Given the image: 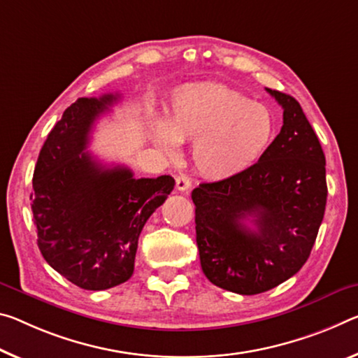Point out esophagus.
Segmentation results:
<instances>
[{
    "label": "esophagus",
    "instance_id": "34e87169",
    "mask_svg": "<svg viewBox=\"0 0 358 358\" xmlns=\"http://www.w3.org/2000/svg\"><path fill=\"white\" fill-rule=\"evenodd\" d=\"M191 185L192 183H191V178L188 177V175H180V177H177V180H175V188L181 192L189 191Z\"/></svg>",
    "mask_w": 358,
    "mask_h": 358
}]
</instances>
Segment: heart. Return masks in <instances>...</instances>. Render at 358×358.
I'll use <instances>...</instances> for the list:
<instances>
[{
    "label": "heart",
    "mask_w": 358,
    "mask_h": 358,
    "mask_svg": "<svg viewBox=\"0 0 358 358\" xmlns=\"http://www.w3.org/2000/svg\"><path fill=\"white\" fill-rule=\"evenodd\" d=\"M155 140L169 155L178 143H194L192 161L203 177L226 180L257 164L274 135V119L264 105L218 84L178 89Z\"/></svg>",
    "instance_id": "1"
}]
</instances>
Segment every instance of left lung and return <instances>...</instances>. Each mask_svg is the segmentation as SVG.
I'll list each match as a JSON object with an SVG mask.
<instances>
[{
    "label": "left lung",
    "mask_w": 358,
    "mask_h": 358,
    "mask_svg": "<svg viewBox=\"0 0 358 358\" xmlns=\"http://www.w3.org/2000/svg\"><path fill=\"white\" fill-rule=\"evenodd\" d=\"M266 90L283 108L279 135L245 172L191 194L203 274L239 294L268 292L303 268L327 206L325 155L314 129L292 95Z\"/></svg>",
    "instance_id": "8db88e82"
}]
</instances>
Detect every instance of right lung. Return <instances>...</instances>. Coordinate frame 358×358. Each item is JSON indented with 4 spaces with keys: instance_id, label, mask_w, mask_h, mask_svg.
Here are the masks:
<instances>
[{
    "instance_id": "1",
    "label": "right lung",
    "mask_w": 358,
    "mask_h": 358,
    "mask_svg": "<svg viewBox=\"0 0 358 358\" xmlns=\"http://www.w3.org/2000/svg\"><path fill=\"white\" fill-rule=\"evenodd\" d=\"M119 100L78 99L44 141L33 173L31 212L49 266L84 290H106L134 274L138 237L175 186L170 175L135 178L84 151L101 113Z\"/></svg>"
}]
</instances>
